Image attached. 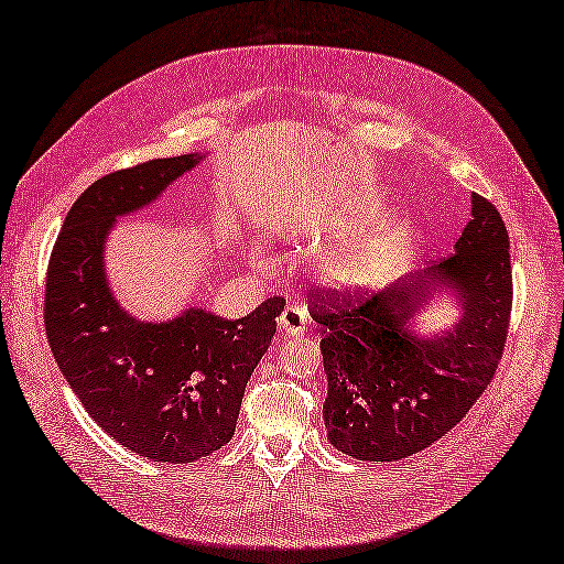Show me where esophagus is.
Listing matches in <instances>:
<instances>
[{
  "instance_id": "obj_1",
  "label": "esophagus",
  "mask_w": 564,
  "mask_h": 564,
  "mask_svg": "<svg viewBox=\"0 0 564 564\" xmlns=\"http://www.w3.org/2000/svg\"><path fill=\"white\" fill-rule=\"evenodd\" d=\"M307 319H310L307 307L288 305L283 310V314L279 316V326H281L283 334H288V336H300L302 330H305V326H307Z\"/></svg>"
}]
</instances>
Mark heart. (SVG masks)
Returning a JSON list of instances; mask_svg holds the SVG:
<instances>
[{"mask_svg":"<svg viewBox=\"0 0 564 564\" xmlns=\"http://www.w3.org/2000/svg\"><path fill=\"white\" fill-rule=\"evenodd\" d=\"M379 271L377 245H352L338 252H330L324 262V279L340 291H359L367 288Z\"/></svg>","mask_w":564,"mask_h":564,"instance_id":"obj_1","label":"heart"}]
</instances>
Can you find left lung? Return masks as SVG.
Returning a JSON list of instances; mask_svg holds the SVG:
<instances>
[{"label": "left lung", "mask_w": 564, "mask_h": 564, "mask_svg": "<svg viewBox=\"0 0 564 564\" xmlns=\"http://www.w3.org/2000/svg\"><path fill=\"white\" fill-rule=\"evenodd\" d=\"M453 290L460 319L416 337L409 319L433 292ZM328 381L326 438L367 462H395L445 436L494 379L512 310L510 238L502 216L471 195V219L455 252L371 297L312 291Z\"/></svg>", "instance_id": "left-lung-1"}]
</instances>
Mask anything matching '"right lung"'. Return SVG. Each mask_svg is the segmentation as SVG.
<instances>
[{"mask_svg":"<svg viewBox=\"0 0 564 564\" xmlns=\"http://www.w3.org/2000/svg\"><path fill=\"white\" fill-rule=\"evenodd\" d=\"M199 159H152L95 181L66 214L47 267L45 328L68 386L113 441L169 465L207 457L234 436L245 386L285 307L269 297L236 322L191 307L152 324L113 297L105 271L111 226Z\"/></svg>","mask_w":564,"mask_h":564,"instance_id":"obj_1","label":"right lung"}]
</instances>
